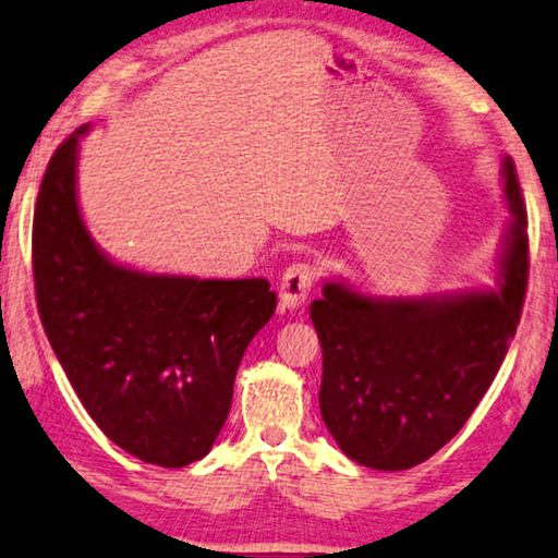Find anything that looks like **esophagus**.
<instances>
[{
	"mask_svg": "<svg viewBox=\"0 0 558 558\" xmlns=\"http://www.w3.org/2000/svg\"><path fill=\"white\" fill-rule=\"evenodd\" d=\"M314 279H317V269H314L310 262H296L289 266V269L281 274L279 281L281 306H284V310H296V306H302L312 292Z\"/></svg>",
	"mask_w": 558,
	"mask_h": 558,
	"instance_id": "34e87169",
	"label": "esophagus"
}]
</instances>
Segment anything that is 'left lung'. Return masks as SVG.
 I'll return each mask as SVG.
<instances>
[{
	"mask_svg": "<svg viewBox=\"0 0 558 558\" xmlns=\"http://www.w3.org/2000/svg\"><path fill=\"white\" fill-rule=\"evenodd\" d=\"M511 211L498 292L367 296L327 281L310 306L322 344L319 410L344 456L408 471L446 446L494 383L529 281L526 204L504 160Z\"/></svg>",
	"mask_w": 558,
	"mask_h": 558,
	"instance_id": "obj_1",
	"label": "left lung"
}]
</instances>
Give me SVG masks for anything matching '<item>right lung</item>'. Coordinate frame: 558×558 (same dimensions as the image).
Returning a JSON list of instances; mask_svg holds the SVG:
<instances>
[{
  "mask_svg": "<svg viewBox=\"0 0 558 558\" xmlns=\"http://www.w3.org/2000/svg\"><path fill=\"white\" fill-rule=\"evenodd\" d=\"M47 163L32 223L45 335L100 430L128 453L183 468L211 450L233 379L277 294L266 279L145 274L110 262L77 206V141Z\"/></svg>",
  "mask_w": 558,
  "mask_h": 558,
  "instance_id": "add662e5",
  "label": "right lung"
}]
</instances>
